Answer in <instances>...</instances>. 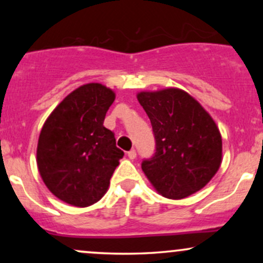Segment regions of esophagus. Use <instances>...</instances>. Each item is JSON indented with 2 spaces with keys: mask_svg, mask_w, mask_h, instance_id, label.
Returning a JSON list of instances; mask_svg holds the SVG:
<instances>
[{
  "mask_svg": "<svg viewBox=\"0 0 263 263\" xmlns=\"http://www.w3.org/2000/svg\"><path fill=\"white\" fill-rule=\"evenodd\" d=\"M136 156H137V152H136V149H131L128 152V158L129 159H135Z\"/></svg>",
  "mask_w": 263,
  "mask_h": 263,
  "instance_id": "34e87169",
  "label": "esophagus"
}]
</instances>
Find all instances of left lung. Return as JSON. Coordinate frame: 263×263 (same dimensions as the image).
Wrapping results in <instances>:
<instances>
[{"label":"left lung","mask_w":263,"mask_h":263,"mask_svg":"<svg viewBox=\"0 0 263 263\" xmlns=\"http://www.w3.org/2000/svg\"><path fill=\"white\" fill-rule=\"evenodd\" d=\"M148 115L156 152L142 171L165 198L183 199L204 188L215 176L222 156L216 123L199 102L180 89L137 95Z\"/></svg>","instance_id":"1"}]
</instances>
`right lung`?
Returning a JSON list of instances; mask_svg holds the SVG:
<instances>
[{"label": "right lung", "mask_w": 263, "mask_h": 263, "mask_svg": "<svg viewBox=\"0 0 263 263\" xmlns=\"http://www.w3.org/2000/svg\"><path fill=\"white\" fill-rule=\"evenodd\" d=\"M115 92L98 83L78 87L54 108L37 147L48 189L65 203L89 206L104 197L123 152L104 126Z\"/></svg>", "instance_id": "1"}]
</instances>
